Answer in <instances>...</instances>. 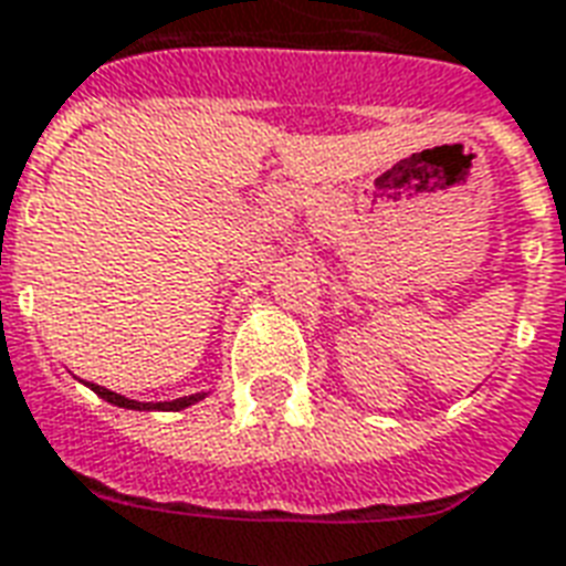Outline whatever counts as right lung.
<instances>
[{
	"instance_id": "add662e5",
	"label": "right lung",
	"mask_w": 566,
	"mask_h": 566,
	"mask_svg": "<svg viewBox=\"0 0 566 566\" xmlns=\"http://www.w3.org/2000/svg\"><path fill=\"white\" fill-rule=\"evenodd\" d=\"M87 388L99 394L105 403L120 406V409H136V412H181V409H187V406L206 400V391H199V394H187V397H178V400H163V403H139V400H129V397H124V394L108 391V388H103V385H93V381H87Z\"/></svg>"
}]
</instances>
